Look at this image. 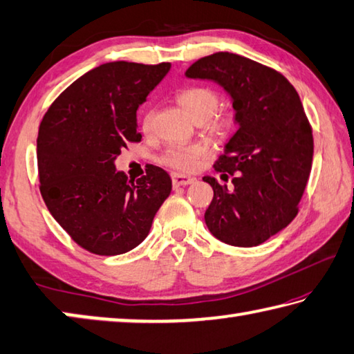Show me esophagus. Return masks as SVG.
Wrapping results in <instances>:
<instances>
[{"instance_id": "obj_1", "label": "esophagus", "mask_w": 354, "mask_h": 354, "mask_svg": "<svg viewBox=\"0 0 354 354\" xmlns=\"http://www.w3.org/2000/svg\"><path fill=\"white\" fill-rule=\"evenodd\" d=\"M171 181H173V187H181V185H189L192 183H195V178L181 175V173H173Z\"/></svg>"}]
</instances>
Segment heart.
Instances as JSON below:
<instances>
[{
    "mask_svg": "<svg viewBox=\"0 0 354 354\" xmlns=\"http://www.w3.org/2000/svg\"><path fill=\"white\" fill-rule=\"evenodd\" d=\"M179 104L184 111L195 120L211 118L218 109L220 98L212 88L209 87H187L178 93ZM153 123V111H148L143 117V129L149 131ZM232 127V117L221 115L214 120L212 131L215 133H226ZM206 154V148L203 145H187V147H170L162 156V162L178 170H194L198 165V160Z\"/></svg>",
    "mask_w": 354,
    "mask_h": 354,
    "instance_id": "b5f03b06",
    "label": "heart"
}]
</instances>
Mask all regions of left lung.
<instances>
[{"label":"left lung","instance_id":"8db88e82","mask_svg":"<svg viewBox=\"0 0 354 354\" xmlns=\"http://www.w3.org/2000/svg\"><path fill=\"white\" fill-rule=\"evenodd\" d=\"M189 80L214 81L230 95L237 131L215 164L207 230L232 247H256L295 218L313 169L314 137L301 100L277 70L234 53L201 57Z\"/></svg>","mask_w":354,"mask_h":354}]
</instances>
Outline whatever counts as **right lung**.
<instances>
[{
    "label": "right lung",
    "instance_id": "add662e5",
    "mask_svg": "<svg viewBox=\"0 0 354 354\" xmlns=\"http://www.w3.org/2000/svg\"><path fill=\"white\" fill-rule=\"evenodd\" d=\"M170 62H107L59 95L37 137L40 194L70 237L101 256L128 253L151 230L171 192L169 173L148 165L134 181L115 159L140 142L137 109L170 71Z\"/></svg>",
    "mask_w": 354,
    "mask_h": 354
}]
</instances>
